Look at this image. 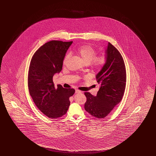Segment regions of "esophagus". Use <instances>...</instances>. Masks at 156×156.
<instances>
[{"instance_id":"1","label":"esophagus","mask_w":156,"mask_h":156,"mask_svg":"<svg viewBox=\"0 0 156 156\" xmlns=\"http://www.w3.org/2000/svg\"><path fill=\"white\" fill-rule=\"evenodd\" d=\"M82 93V92L81 91H80V90H75V94H81Z\"/></svg>"}]
</instances>
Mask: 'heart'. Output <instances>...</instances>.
<instances>
[{"label": "heart", "mask_w": 156, "mask_h": 156, "mask_svg": "<svg viewBox=\"0 0 156 156\" xmlns=\"http://www.w3.org/2000/svg\"><path fill=\"white\" fill-rule=\"evenodd\" d=\"M77 54L82 58V60L86 64H89L91 62L92 65L96 69H100L105 64L107 58L102 54L98 57L95 58L96 55V50L91 45H83L77 48L76 50ZM70 57V54H67L65 57L63 62L65 64Z\"/></svg>", "instance_id": "heart-1"}]
</instances>
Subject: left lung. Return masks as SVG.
Returning a JSON list of instances; mask_svg holds the SVG:
<instances>
[{
    "instance_id": "1",
    "label": "left lung",
    "mask_w": 156,
    "mask_h": 156,
    "mask_svg": "<svg viewBox=\"0 0 156 156\" xmlns=\"http://www.w3.org/2000/svg\"><path fill=\"white\" fill-rule=\"evenodd\" d=\"M106 62L96 75L101 85L96 96L85 92V109L91 115L103 118L122 101L126 86V70L122 55L109 42L105 51Z\"/></svg>"
}]
</instances>
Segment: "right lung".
Listing matches in <instances>:
<instances>
[{
    "instance_id": "right-lung-1",
    "label": "right lung",
    "mask_w": 156,
    "mask_h": 156,
    "mask_svg": "<svg viewBox=\"0 0 156 156\" xmlns=\"http://www.w3.org/2000/svg\"><path fill=\"white\" fill-rule=\"evenodd\" d=\"M73 42L51 41L34 53L28 71L29 92L37 108L50 118L62 116L70 105L73 88L66 89L58 85L54 87L53 77L62 70L63 61Z\"/></svg>"
}]
</instances>
